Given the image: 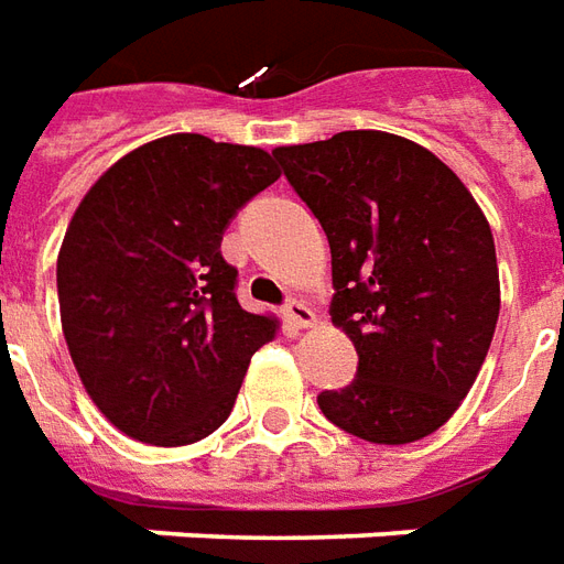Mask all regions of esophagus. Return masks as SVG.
<instances>
[{"label": "esophagus", "instance_id": "1", "mask_svg": "<svg viewBox=\"0 0 564 564\" xmlns=\"http://www.w3.org/2000/svg\"><path fill=\"white\" fill-rule=\"evenodd\" d=\"M285 318H289V325L294 327H310L315 322V313L301 301H289L285 303Z\"/></svg>", "mask_w": 564, "mask_h": 564}]
</instances>
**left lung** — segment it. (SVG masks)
<instances>
[{
	"instance_id": "1",
	"label": "left lung",
	"mask_w": 564,
	"mask_h": 564,
	"mask_svg": "<svg viewBox=\"0 0 564 564\" xmlns=\"http://www.w3.org/2000/svg\"><path fill=\"white\" fill-rule=\"evenodd\" d=\"M273 158L330 242V318L358 352L352 382L318 394L322 413L370 443L429 437L465 401L498 325L486 215L403 135L346 130Z\"/></svg>"
}]
</instances>
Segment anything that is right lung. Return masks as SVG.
Listing matches in <instances>:
<instances>
[{
  "label": "right lung",
  "instance_id": "1",
  "mask_svg": "<svg viewBox=\"0 0 564 564\" xmlns=\"http://www.w3.org/2000/svg\"><path fill=\"white\" fill-rule=\"evenodd\" d=\"M275 178L261 148L173 133L123 154L78 203L59 322L84 389L127 437L185 446L230 416L275 318L239 306L221 237Z\"/></svg>",
  "mask_w": 564,
  "mask_h": 564
}]
</instances>
